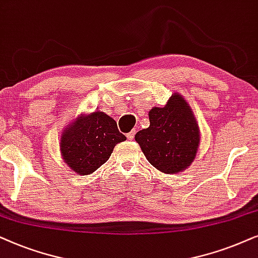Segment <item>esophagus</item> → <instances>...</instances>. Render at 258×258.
Masks as SVG:
<instances>
[{
	"label": "esophagus",
	"instance_id": "esophagus-1",
	"mask_svg": "<svg viewBox=\"0 0 258 258\" xmlns=\"http://www.w3.org/2000/svg\"><path fill=\"white\" fill-rule=\"evenodd\" d=\"M135 136H136V130H132L131 132L127 133V135H126L127 139H128V140H133V138H135Z\"/></svg>",
	"mask_w": 258,
	"mask_h": 258
}]
</instances>
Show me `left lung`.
<instances>
[{
  "label": "left lung",
  "mask_w": 258,
  "mask_h": 258,
  "mask_svg": "<svg viewBox=\"0 0 258 258\" xmlns=\"http://www.w3.org/2000/svg\"><path fill=\"white\" fill-rule=\"evenodd\" d=\"M150 126L135 139L152 166L166 174L186 170L197 156L201 131L194 111L179 93H173L164 107L149 112Z\"/></svg>",
  "instance_id": "1"
}]
</instances>
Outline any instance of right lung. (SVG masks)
<instances>
[{"label": "right lung", "instance_id": "add662e5", "mask_svg": "<svg viewBox=\"0 0 258 258\" xmlns=\"http://www.w3.org/2000/svg\"><path fill=\"white\" fill-rule=\"evenodd\" d=\"M114 119L101 111L79 114L62 130L60 152L64 164L80 176H87L109 159L116 144L125 142Z\"/></svg>", "mask_w": 258, "mask_h": 258}]
</instances>
